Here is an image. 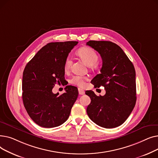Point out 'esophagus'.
Listing matches in <instances>:
<instances>
[{"mask_svg":"<svg viewBox=\"0 0 158 158\" xmlns=\"http://www.w3.org/2000/svg\"><path fill=\"white\" fill-rule=\"evenodd\" d=\"M78 91H79V95H84L85 93V90H83L82 89H81V88H79Z\"/></svg>","mask_w":158,"mask_h":158,"instance_id":"34e87169","label":"esophagus"}]
</instances>
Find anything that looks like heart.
I'll use <instances>...</instances> for the list:
<instances>
[{"mask_svg":"<svg viewBox=\"0 0 158 158\" xmlns=\"http://www.w3.org/2000/svg\"><path fill=\"white\" fill-rule=\"evenodd\" d=\"M77 54L82 58V60L89 66H92L95 65L98 60V54L94 49L89 47H82L80 48L77 52ZM72 63V57L70 56H68L66 58L64 63V69L66 72H68L70 70ZM86 79V77L77 75V76H73L71 78L70 82L74 85L82 87L85 85Z\"/></svg>","mask_w":158,"mask_h":158,"instance_id":"heart-1","label":"heart"}]
</instances>
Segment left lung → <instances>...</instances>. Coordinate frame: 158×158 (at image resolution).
<instances>
[{
    "instance_id": "obj_1",
    "label": "left lung",
    "mask_w": 158,
    "mask_h": 158,
    "mask_svg": "<svg viewBox=\"0 0 158 158\" xmlns=\"http://www.w3.org/2000/svg\"><path fill=\"white\" fill-rule=\"evenodd\" d=\"M86 45L100 54L102 60L101 73L91 82L96 88L102 86L106 89L104 96H97L92 90L86 91L91 98L87 114L99 126L117 127L127 120L136 104L134 65L123 50L111 41L90 40Z\"/></svg>"
}]
</instances>
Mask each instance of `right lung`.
Instances as JSON below:
<instances>
[{
	"mask_svg": "<svg viewBox=\"0 0 158 158\" xmlns=\"http://www.w3.org/2000/svg\"><path fill=\"white\" fill-rule=\"evenodd\" d=\"M78 41L47 44L28 62L22 78V99L31 118L38 126L57 127L69 117L78 97L77 88L66 86L65 92L53 94L56 84L64 83V63Z\"/></svg>",
	"mask_w": 158,
	"mask_h": 158,
	"instance_id": "obj_1",
	"label": "right lung"
}]
</instances>
